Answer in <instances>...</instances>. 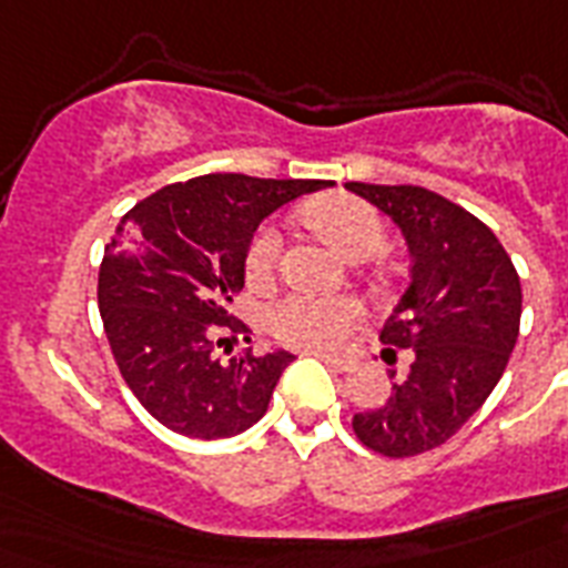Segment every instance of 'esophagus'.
Returning <instances> with one entry per match:
<instances>
[{
    "mask_svg": "<svg viewBox=\"0 0 568 568\" xmlns=\"http://www.w3.org/2000/svg\"><path fill=\"white\" fill-rule=\"evenodd\" d=\"M310 356L321 359L324 365H329L333 372H354L356 363L354 359H347V356H333V354H324V351H306Z\"/></svg>",
    "mask_w": 568,
    "mask_h": 568,
    "instance_id": "1",
    "label": "esophagus"
}]
</instances>
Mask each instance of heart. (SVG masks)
<instances>
[{
    "mask_svg": "<svg viewBox=\"0 0 568 568\" xmlns=\"http://www.w3.org/2000/svg\"><path fill=\"white\" fill-rule=\"evenodd\" d=\"M306 214L347 258L372 256L386 241V223L377 209L356 196H327L312 203ZM280 250H283V235L276 223H262L244 253V271L250 283L265 285L276 274ZM359 318L363 310L347 294L292 292L267 310L265 327L283 345L333 351L354 333Z\"/></svg>",
    "mask_w": 568,
    "mask_h": 568,
    "instance_id": "1",
    "label": "heart"
}]
</instances>
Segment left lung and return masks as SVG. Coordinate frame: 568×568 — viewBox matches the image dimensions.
I'll return each instance as SVG.
<instances>
[{"mask_svg": "<svg viewBox=\"0 0 568 568\" xmlns=\"http://www.w3.org/2000/svg\"><path fill=\"white\" fill-rule=\"evenodd\" d=\"M347 189L397 223L413 258L409 285L379 333L383 345L413 351V365L386 404L354 415V433L383 457H415L448 442L501 379L519 338V274L495 232L436 191Z\"/></svg>", "mask_w": 568, "mask_h": 568, "instance_id": "left-lung-1", "label": "left lung"}]
</instances>
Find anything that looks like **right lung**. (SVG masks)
<instances>
[{"label":"right lung","instance_id":"1","mask_svg":"<svg viewBox=\"0 0 568 568\" xmlns=\"http://www.w3.org/2000/svg\"><path fill=\"white\" fill-rule=\"evenodd\" d=\"M324 180L209 173L164 185L120 217L100 265V315L120 374L155 422L189 439H230L267 413L288 351L221 359L244 333L230 315L258 223ZM226 354V351H223Z\"/></svg>","mask_w":568,"mask_h":568}]
</instances>
